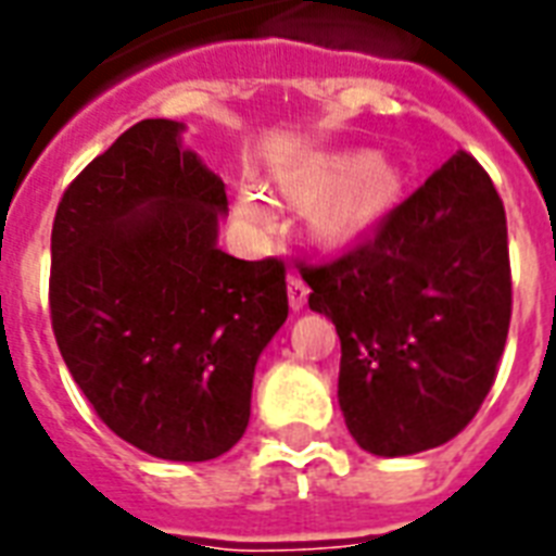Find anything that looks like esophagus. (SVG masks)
<instances>
[{
	"mask_svg": "<svg viewBox=\"0 0 556 556\" xmlns=\"http://www.w3.org/2000/svg\"><path fill=\"white\" fill-rule=\"evenodd\" d=\"M288 300H291V308H294V312H300V308L306 306L308 286L303 282V279L296 277V274H291V277H288Z\"/></svg>",
	"mask_w": 556,
	"mask_h": 556,
	"instance_id": "esophagus-1",
	"label": "esophagus"
}]
</instances>
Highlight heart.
Segmentation results:
<instances>
[{"instance_id":"obj_1","label":"heart","mask_w":556,"mask_h":556,"mask_svg":"<svg viewBox=\"0 0 556 556\" xmlns=\"http://www.w3.org/2000/svg\"><path fill=\"white\" fill-rule=\"evenodd\" d=\"M346 172H353V175L346 177L324 210L326 227L338 232V236L364 230L393 201V194L400 189L396 168L388 160H381V156H370L364 163L358 154L329 156V160L317 165L312 180L320 186H329L334 180H341ZM239 215L248 224H253V227H268L270 224L268 201L260 192H253V189L239 194Z\"/></svg>"}]
</instances>
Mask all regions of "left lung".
<instances>
[{
	"label": "left lung",
	"instance_id": "1",
	"mask_svg": "<svg viewBox=\"0 0 556 556\" xmlns=\"http://www.w3.org/2000/svg\"><path fill=\"white\" fill-rule=\"evenodd\" d=\"M300 274L341 338L338 402L364 452L417 455L469 426L514 303L504 203L476 156L457 151L370 239Z\"/></svg>",
	"mask_w": 556,
	"mask_h": 556
}]
</instances>
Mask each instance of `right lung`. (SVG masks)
<instances>
[{
  "instance_id": "right-lung-1",
  "label": "right lung",
  "mask_w": 556,
  "mask_h": 556,
  "mask_svg": "<svg viewBox=\"0 0 556 556\" xmlns=\"http://www.w3.org/2000/svg\"><path fill=\"white\" fill-rule=\"evenodd\" d=\"M146 118L70 184L52 227L54 341L113 434L163 460L230 452L262 350L288 317L286 265L218 248L222 177Z\"/></svg>"
}]
</instances>
